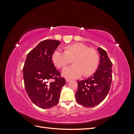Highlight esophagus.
<instances>
[{"mask_svg": "<svg viewBox=\"0 0 134 134\" xmlns=\"http://www.w3.org/2000/svg\"><path fill=\"white\" fill-rule=\"evenodd\" d=\"M65 80H66V82H69V81H70V79H68V78H65Z\"/></svg>", "mask_w": 134, "mask_h": 134, "instance_id": "34e87169", "label": "esophagus"}]
</instances>
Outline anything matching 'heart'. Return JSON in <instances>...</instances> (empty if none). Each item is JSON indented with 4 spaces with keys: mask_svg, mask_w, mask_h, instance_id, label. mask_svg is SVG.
Here are the masks:
<instances>
[{
    "mask_svg": "<svg viewBox=\"0 0 134 134\" xmlns=\"http://www.w3.org/2000/svg\"><path fill=\"white\" fill-rule=\"evenodd\" d=\"M64 52L56 50L52 55L55 65L64 68L72 60L74 65L65 68L62 74L68 78H77L91 75L96 71L99 63V56L96 50L81 43H75L64 47Z\"/></svg>",
    "mask_w": 134,
    "mask_h": 134,
    "instance_id": "1",
    "label": "heart"
}]
</instances>
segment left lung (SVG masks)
I'll return each mask as SVG.
<instances>
[{
  "mask_svg": "<svg viewBox=\"0 0 134 134\" xmlns=\"http://www.w3.org/2000/svg\"><path fill=\"white\" fill-rule=\"evenodd\" d=\"M99 64L96 72L86 80H78L76 102L86 107L99 104L107 96L112 83V64L106 51L98 47Z\"/></svg>",
  "mask_w": 134,
  "mask_h": 134,
  "instance_id": "8db88e82",
  "label": "left lung"
}]
</instances>
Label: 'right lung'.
Returning a JSON list of instances; mask_svg holds the SVG:
<instances>
[{"label": "right lung", "mask_w": 134, "mask_h": 134, "mask_svg": "<svg viewBox=\"0 0 134 134\" xmlns=\"http://www.w3.org/2000/svg\"><path fill=\"white\" fill-rule=\"evenodd\" d=\"M60 44L59 41L54 40L40 42L27 54L23 68L27 94L41 108H50L58 103L61 90L66 83L52 60V55Z\"/></svg>", "instance_id": "1"}]
</instances>
